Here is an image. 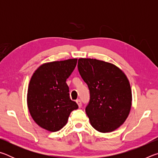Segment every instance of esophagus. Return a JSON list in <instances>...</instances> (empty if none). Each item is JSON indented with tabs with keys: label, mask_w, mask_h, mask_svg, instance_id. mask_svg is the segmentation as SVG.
<instances>
[{
	"label": "esophagus",
	"mask_w": 158,
	"mask_h": 158,
	"mask_svg": "<svg viewBox=\"0 0 158 158\" xmlns=\"http://www.w3.org/2000/svg\"><path fill=\"white\" fill-rule=\"evenodd\" d=\"M76 102L77 103V105H78L79 107H81V100H77Z\"/></svg>",
	"instance_id": "34e87169"
}]
</instances>
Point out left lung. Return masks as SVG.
I'll return each mask as SVG.
<instances>
[{
	"instance_id": "left-lung-1",
	"label": "left lung",
	"mask_w": 158,
	"mask_h": 158,
	"mask_svg": "<svg viewBox=\"0 0 158 158\" xmlns=\"http://www.w3.org/2000/svg\"><path fill=\"white\" fill-rule=\"evenodd\" d=\"M78 69L90 90L85 113L98 132H113L127 119L132 106L129 80L114 64L91 58H79Z\"/></svg>"
}]
</instances>
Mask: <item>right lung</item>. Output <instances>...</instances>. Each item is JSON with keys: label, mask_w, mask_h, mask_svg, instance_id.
Segmentation results:
<instances>
[{"label": "right lung", "mask_w": 158, "mask_h": 158, "mask_svg": "<svg viewBox=\"0 0 158 158\" xmlns=\"http://www.w3.org/2000/svg\"><path fill=\"white\" fill-rule=\"evenodd\" d=\"M77 59L42 64L31 77L27 105L34 121L50 132L60 130L67 124L69 114L78 109L69 98L66 80L77 65Z\"/></svg>", "instance_id": "right-lung-1"}]
</instances>
